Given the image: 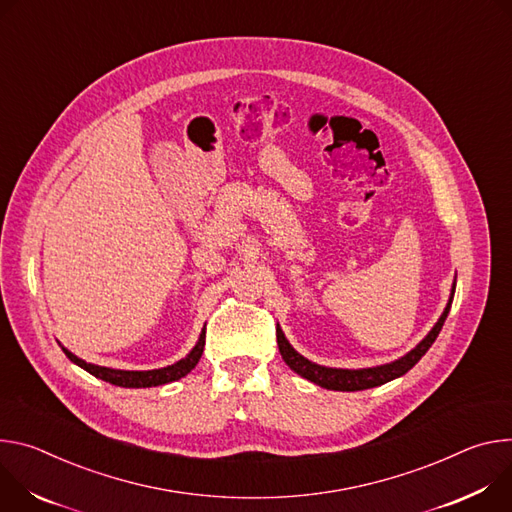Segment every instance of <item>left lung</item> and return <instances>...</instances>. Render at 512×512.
Segmentation results:
<instances>
[{
	"instance_id": "obj_1",
	"label": "left lung",
	"mask_w": 512,
	"mask_h": 512,
	"mask_svg": "<svg viewBox=\"0 0 512 512\" xmlns=\"http://www.w3.org/2000/svg\"><path fill=\"white\" fill-rule=\"evenodd\" d=\"M453 293H456V287L451 289L449 301L441 313V317L437 319V323L433 325V329L421 339V342L403 358L394 360L390 364H382V366H374V368H360V370H346V368H327V366H319L307 358H303L291 344L289 339L282 333V329L276 325V342H278V350L282 360L287 362V366L291 370H295L299 376L319 384L321 388L327 390H342V392H354V390H366V388H374L380 386L384 382H390L394 378H399L403 374H407L425 354L427 350L433 346V342L437 339L445 317L451 309V301H453Z\"/></svg>"
}]
</instances>
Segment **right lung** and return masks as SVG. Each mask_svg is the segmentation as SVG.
<instances>
[{
	"instance_id": "add662e5",
	"label": "right lung",
	"mask_w": 512,
	"mask_h": 512,
	"mask_svg": "<svg viewBox=\"0 0 512 512\" xmlns=\"http://www.w3.org/2000/svg\"><path fill=\"white\" fill-rule=\"evenodd\" d=\"M203 346H205V327H203V331L199 335V342L195 344V348L183 360L175 362L173 366L158 368V370H113V368L89 364V362L77 358L75 354H71L67 348H63V352L67 354V358L73 364L81 366L83 370H87L95 378H101V380H105L109 384L124 386V388H150V386H160V384L175 382V380L187 376L197 366V362L201 360Z\"/></svg>"
}]
</instances>
